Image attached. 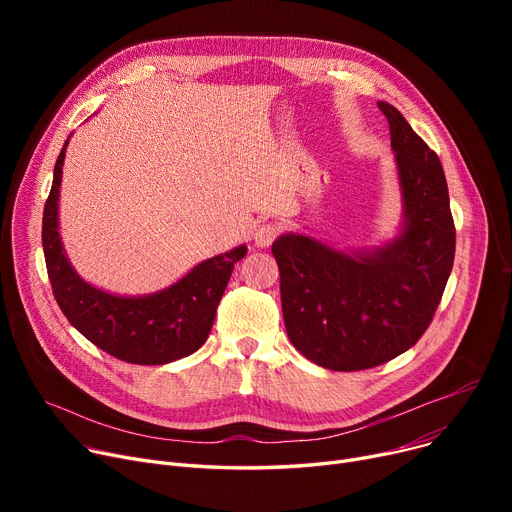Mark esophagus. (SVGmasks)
Here are the masks:
<instances>
[{
    "instance_id": "obj_1",
    "label": "esophagus",
    "mask_w": 512,
    "mask_h": 512,
    "mask_svg": "<svg viewBox=\"0 0 512 512\" xmlns=\"http://www.w3.org/2000/svg\"><path fill=\"white\" fill-rule=\"evenodd\" d=\"M278 234H280V226L278 224H274V222L261 224L255 230V245L257 247H270L272 242L278 238Z\"/></svg>"
}]
</instances>
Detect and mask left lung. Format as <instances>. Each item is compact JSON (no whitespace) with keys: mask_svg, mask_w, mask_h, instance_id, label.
I'll return each instance as SVG.
<instances>
[{"mask_svg":"<svg viewBox=\"0 0 512 512\" xmlns=\"http://www.w3.org/2000/svg\"><path fill=\"white\" fill-rule=\"evenodd\" d=\"M390 124L405 224L388 245L342 253L303 234H282V313L290 342L332 371H361L402 355L432 324L454 263L448 184L429 149L394 105Z\"/></svg>","mask_w":512,"mask_h":512,"instance_id":"obj_1","label":"left lung"}]
</instances>
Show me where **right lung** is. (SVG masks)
I'll use <instances>...</instances> for the list:
<instances>
[{
  "label": "right lung",
  "mask_w": 512,
  "mask_h": 512,
  "mask_svg": "<svg viewBox=\"0 0 512 512\" xmlns=\"http://www.w3.org/2000/svg\"><path fill=\"white\" fill-rule=\"evenodd\" d=\"M64 143L43 209V253L53 297L70 324L107 355L134 365H164L193 355L207 340L234 263L247 255L240 245L201 261L182 280L145 297H116L80 278L64 253L58 232Z\"/></svg>",
  "instance_id": "right-lung-1"
}]
</instances>
